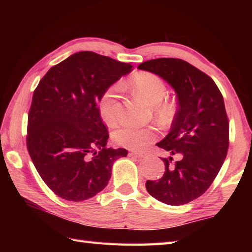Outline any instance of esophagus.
I'll return each instance as SVG.
<instances>
[{"label": "esophagus", "mask_w": 252, "mask_h": 252, "mask_svg": "<svg viewBox=\"0 0 252 252\" xmlns=\"http://www.w3.org/2000/svg\"><path fill=\"white\" fill-rule=\"evenodd\" d=\"M130 155H131V156H135V157H138V158H144L146 156L145 153H141V152H131Z\"/></svg>", "instance_id": "34e87169"}]
</instances>
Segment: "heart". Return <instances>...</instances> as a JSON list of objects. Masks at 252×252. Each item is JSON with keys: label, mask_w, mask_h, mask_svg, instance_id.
Returning <instances> with one entry per match:
<instances>
[{"label": "heart", "mask_w": 252, "mask_h": 252, "mask_svg": "<svg viewBox=\"0 0 252 252\" xmlns=\"http://www.w3.org/2000/svg\"><path fill=\"white\" fill-rule=\"evenodd\" d=\"M132 87L135 93L146 100L148 104L156 106L157 115L162 120L168 121L173 116V107L169 103H160L167 94V87L161 78L152 72H138L132 79ZM118 103L117 88L111 87L101 94L98 101V111L107 125H112L116 121V111ZM155 138V132L152 129H142L132 126H123L114 133V141L117 145L130 148L141 149L145 147Z\"/></svg>", "instance_id": "1"}]
</instances>
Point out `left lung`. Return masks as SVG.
<instances>
[{
	"mask_svg": "<svg viewBox=\"0 0 252 252\" xmlns=\"http://www.w3.org/2000/svg\"><path fill=\"white\" fill-rule=\"evenodd\" d=\"M137 68L163 79L179 105L169 134L157 143L170 154L161 158L164 174L147 181L146 189L167 205H185L210 187L226 157L229 123L223 96L210 77L178 58H157ZM173 156L178 162H172Z\"/></svg>",
	"mask_w": 252,
	"mask_h": 252,
	"instance_id": "8db88e82",
	"label": "left lung"
}]
</instances>
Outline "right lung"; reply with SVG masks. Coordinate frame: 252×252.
Returning <instances> with one entry per match:
<instances>
[{
	"instance_id": "1",
	"label": "right lung",
	"mask_w": 252,
	"mask_h": 252,
	"mask_svg": "<svg viewBox=\"0 0 252 252\" xmlns=\"http://www.w3.org/2000/svg\"><path fill=\"white\" fill-rule=\"evenodd\" d=\"M132 66L93 52H79L53 66L32 96L27 148L45 184L63 199L82 201L108 184L125 148H107L98 111L101 94Z\"/></svg>"
}]
</instances>
